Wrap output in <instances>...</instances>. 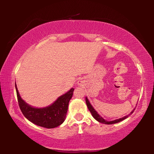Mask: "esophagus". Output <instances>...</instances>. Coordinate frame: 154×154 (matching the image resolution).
Masks as SVG:
<instances>
[{"label":"esophagus","mask_w":154,"mask_h":154,"mask_svg":"<svg viewBox=\"0 0 154 154\" xmlns=\"http://www.w3.org/2000/svg\"><path fill=\"white\" fill-rule=\"evenodd\" d=\"M78 84L80 85V84H81V82H79V83H78Z\"/></svg>","instance_id":"34e87169"}]
</instances>
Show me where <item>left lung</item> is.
Listing matches in <instances>:
<instances>
[{"label": "left lung", "instance_id": "obj_1", "mask_svg": "<svg viewBox=\"0 0 154 154\" xmlns=\"http://www.w3.org/2000/svg\"><path fill=\"white\" fill-rule=\"evenodd\" d=\"M85 102H86V105L88 106V109H89V111H90V113H92V116H93V118H94L95 119H96L98 122H100V123H103V124H116V123H118V122H122V120H124V119H125L126 118H127L128 117L130 114L133 113L134 110L132 111L131 113H130V114H129L128 116H124V118H122L120 119H116V120H113V121H106L105 120V119H103L102 117H101L100 115H99L97 112L96 111V110L94 109L93 108V106L91 105V104L90 103L89 100H88V99L87 98V97L85 98Z\"/></svg>", "mask_w": 154, "mask_h": 154}]
</instances>
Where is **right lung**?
I'll return each mask as SVG.
<instances>
[{
  "label": "right lung",
  "instance_id": "1",
  "mask_svg": "<svg viewBox=\"0 0 154 154\" xmlns=\"http://www.w3.org/2000/svg\"><path fill=\"white\" fill-rule=\"evenodd\" d=\"M18 105L22 113L28 120L37 126L46 128H54L63 123L67 113L69 103L74 88L57 99L52 105L45 108H35L26 103L20 97L15 83Z\"/></svg>",
  "mask_w": 154,
  "mask_h": 154
}]
</instances>
